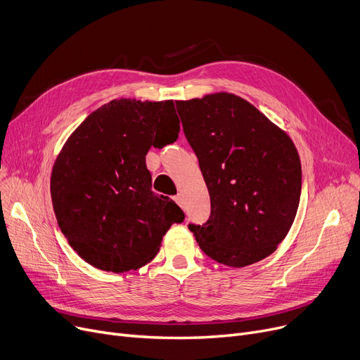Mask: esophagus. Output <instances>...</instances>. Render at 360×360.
I'll list each match as a JSON object with an SVG mask.
<instances>
[{"instance_id": "1", "label": "esophagus", "mask_w": 360, "mask_h": 360, "mask_svg": "<svg viewBox=\"0 0 360 360\" xmlns=\"http://www.w3.org/2000/svg\"><path fill=\"white\" fill-rule=\"evenodd\" d=\"M175 202L178 204V205H181L182 207V204H184V198H182V194H178V195H175Z\"/></svg>"}]
</instances>
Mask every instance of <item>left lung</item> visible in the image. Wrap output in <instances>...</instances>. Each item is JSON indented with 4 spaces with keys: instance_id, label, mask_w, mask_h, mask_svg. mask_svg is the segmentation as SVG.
I'll use <instances>...</instances> for the list:
<instances>
[{
    "instance_id": "obj_1",
    "label": "left lung",
    "mask_w": 360,
    "mask_h": 360,
    "mask_svg": "<svg viewBox=\"0 0 360 360\" xmlns=\"http://www.w3.org/2000/svg\"><path fill=\"white\" fill-rule=\"evenodd\" d=\"M175 103L210 194L209 220L188 224L200 248L229 267L269 257L290 231L300 200L293 141L231 93Z\"/></svg>"
}]
</instances>
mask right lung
<instances>
[{"instance_id":"add662e5","label":"right lung","mask_w":360,"mask_h":360,"mask_svg":"<svg viewBox=\"0 0 360 360\" xmlns=\"http://www.w3.org/2000/svg\"><path fill=\"white\" fill-rule=\"evenodd\" d=\"M172 101H110L80 124L55 160L51 197L71 248L105 271L137 270L159 252L184 212L151 191L146 155L176 141Z\"/></svg>"}]
</instances>
